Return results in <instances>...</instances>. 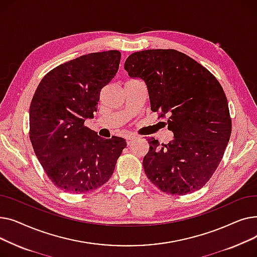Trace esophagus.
<instances>
[{"label":"esophagus","instance_id":"obj_1","mask_svg":"<svg viewBox=\"0 0 257 257\" xmlns=\"http://www.w3.org/2000/svg\"><path fill=\"white\" fill-rule=\"evenodd\" d=\"M137 140V137H134V136H129V137H127L126 138V143H127V145L129 146V145H131L134 141Z\"/></svg>","mask_w":257,"mask_h":257}]
</instances>
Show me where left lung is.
<instances>
[{
    "mask_svg": "<svg viewBox=\"0 0 257 257\" xmlns=\"http://www.w3.org/2000/svg\"><path fill=\"white\" fill-rule=\"evenodd\" d=\"M131 78L143 79L151 110L168 118L174 140L159 145L148 139L143 166L161 192L186 195L211 178L231 136V117L218 79L203 65L173 49L145 50L125 61Z\"/></svg>",
    "mask_w": 257,
    "mask_h": 257,
    "instance_id": "left-lung-1",
    "label": "left lung"
}]
</instances>
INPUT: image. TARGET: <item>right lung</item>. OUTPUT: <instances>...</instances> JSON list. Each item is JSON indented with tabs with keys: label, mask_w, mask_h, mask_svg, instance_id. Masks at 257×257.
I'll use <instances>...</instances> for the list:
<instances>
[{
	"label": "right lung",
	"mask_w": 257,
	"mask_h": 257,
	"mask_svg": "<svg viewBox=\"0 0 257 257\" xmlns=\"http://www.w3.org/2000/svg\"><path fill=\"white\" fill-rule=\"evenodd\" d=\"M119 61L116 50L80 56L50 71L35 90L29 138L47 176L63 192L82 194L105 184L126 148L124 139L105 140L84 126Z\"/></svg>",
	"instance_id": "add662e5"
}]
</instances>
